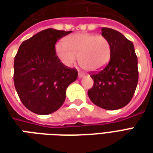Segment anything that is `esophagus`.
Returning a JSON list of instances; mask_svg holds the SVG:
<instances>
[{
	"label": "esophagus",
	"mask_w": 153,
	"mask_h": 153,
	"mask_svg": "<svg viewBox=\"0 0 153 153\" xmlns=\"http://www.w3.org/2000/svg\"><path fill=\"white\" fill-rule=\"evenodd\" d=\"M78 76H79V79H81V78H83V77L84 76V74H83V73H81V72H79V74H78Z\"/></svg>",
	"instance_id": "esophagus-1"
}]
</instances>
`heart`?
I'll return each mask as SVG.
<instances>
[{"instance_id":"obj_1","label":"heart","mask_w":153,"mask_h":153,"mask_svg":"<svg viewBox=\"0 0 153 153\" xmlns=\"http://www.w3.org/2000/svg\"><path fill=\"white\" fill-rule=\"evenodd\" d=\"M58 58L66 66H72L79 56L80 66L89 72H97L107 65L111 56V43L103 36L80 33L71 35L56 45Z\"/></svg>"}]
</instances>
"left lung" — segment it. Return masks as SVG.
I'll use <instances>...</instances> for the list:
<instances>
[{"mask_svg": "<svg viewBox=\"0 0 153 153\" xmlns=\"http://www.w3.org/2000/svg\"><path fill=\"white\" fill-rule=\"evenodd\" d=\"M102 35L111 46L108 65L92 74L93 86L88 90L90 100L106 110H118L131 101L138 81V58L132 42L115 29L102 28Z\"/></svg>", "mask_w": 153, "mask_h": 153, "instance_id": "left-lung-1", "label": "left lung"}]
</instances>
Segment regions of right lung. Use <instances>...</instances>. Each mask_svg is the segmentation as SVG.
Returning a JSON list of instances; mask_svg holds the SVG:
<instances>
[{
  "label": "right lung",
  "instance_id": "obj_1",
  "mask_svg": "<svg viewBox=\"0 0 153 153\" xmlns=\"http://www.w3.org/2000/svg\"><path fill=\"white\" fill-rule=\"evenodd\" d=\"M71 31L47 28L23 42L15 57L14 83L22 103L32 112L49 115L63 105L66 89L78 77L61 63L56 42Z\"/></svg>",
  "mask_w": 153,
  "mask_h": 153
}]
</instances>
